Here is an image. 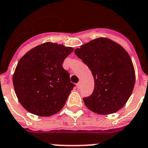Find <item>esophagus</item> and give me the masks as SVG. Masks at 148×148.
<instances>
[{"label":"esophagus","mask_w":148,"mask_h":148,"mask_svg":"<svg viewBox=\"0 0 148 148\" xmlns=\"http://www.w3.org/2000/svg\"><path fill=\"white\" fill-rule=\"evenodd\" d=\"M80 86H81V83H80V82H78V83H77V88H78V89H79Z\"/></svg>","instance_id":"34e87169"}]
</instances>
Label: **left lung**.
I'll return each mask as SVG.
<instances>
[{
  "label": "left lung",
  "mask_w": 148,
  "mask_h": 148,
  "mask_svg": "<svg viewBox=\"0 0 148 148\" xmlns=\"http://www.w3.org/2000/svg\"><path fill=\"white\" fill-rule=\"evenodd\" d=\"M91 71L94 90L83 98L86 106L98 114H110L123 107L132 93L135 72L131 58L120 45L99 38L75 49Z\"/></svg>",
  "instance_id": "1"
}]
</instances>
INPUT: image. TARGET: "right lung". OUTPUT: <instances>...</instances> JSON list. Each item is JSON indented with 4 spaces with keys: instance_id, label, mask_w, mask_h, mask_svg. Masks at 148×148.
Returning <instances> with one entry per match:
<instances>
[{
    "instance_id": "add662e5",
    "label": "right lung",
    "mask_w": 148,
    "mask_h": 148,
    "mask_svg": "<svg viewBox=\"0 0 148 148\" xmlns=\"http://www.w3.org/2000/svg\"><path fill=\"white\" fill-rule=\"evenodd\" d=\"M73 48L46 42L21 58L13 75L18 100L28 112L49 116L60 110L75 85L70 82L64 59Z\"/></svg>"
}]
</instances>
